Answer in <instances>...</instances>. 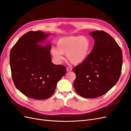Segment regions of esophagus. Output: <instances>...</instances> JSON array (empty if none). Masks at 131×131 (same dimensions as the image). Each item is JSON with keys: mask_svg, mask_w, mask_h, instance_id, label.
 <instances>
[{"mask_svg": "<svg viewBox=\"0 0 131 131\" xmlns=\"http://www.w3.org/2000/svg\"><path fill=\"white\" fill-rule=\"evenodd\" d=\"M72 69L70 68H68V67H67V72H70V71H72Z\"/></svg>", "mask_w": 131, "mask_h": 131, "instance_id": "34e87169", "label": "esophagus"}]
</instances>
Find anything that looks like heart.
<instances>
[{
  "mask_svg": "<svg viewBox=\"0 0 131 131\" xmlns=\"http://www.w3.org/2000/svg\"><path fill=\"white\" fill-rule=\"evenodd\" d=\"M51 53L58 62L63 60L62 54L73 64L78 65L88 58L91 49V41L85 36H67L59 38Z\"/></svg>",
  "mask_w": 131,
  "mask_h": 131,
  "instance_id": "obj_1",
  "label": "heart"
}]
</instances>
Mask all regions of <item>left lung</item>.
Wrapping results in <instances>:
<instances>
[{
	"mask_svg": "<svg viewBox=\"0 0 131 131\" xmlns=\"http://www.w3.org/2000/svg\"><path fill=\"white\" fill-rule=\"evenodd\" d=\"M94 40L93 48L86 60L73 69L76 74L74 87L81 97L95 98L104 94L120 78L122 66L120 47L103 30L89 34Z\"/></svg>",
	"mask_w": 131,
	"mask_h": 131,
	"instance_id": "8db88e82",
	"label": "left lung"
}]
</instances>
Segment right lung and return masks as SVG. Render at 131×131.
Wrapping results in <instances>:
<instances>
[{
  "mask_svg": "<svg viewBox=\"0 0 131 131\" xmlns=\"http://www.w3.org/2000/svg\"><path fill=\"white\" fill-rule=\"evenodd\" d=\"M50 33L30 31L12 47L10 65L14 84L26 96L42 100L54 92L57 82L66 73V67L51 62V45L45 42Z\"/></svg>",
  "mask_w": 131,
  "mask_h": 131,
  "instance_id": "right-lung-1",
  "label": "right lung"
}]
</instances>
